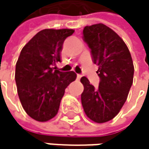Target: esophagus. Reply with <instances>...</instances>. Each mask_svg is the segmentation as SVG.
<instances>
[{"mask_svg":"<svg viewBox=\"0 0 149 149\" xmlns=\"http://www.w3.org/2000/svg\"><path fill=\"white\" fill-rule=\"evenodd\" d=\"M81 77H82V75H80V74H77V78L78 80H79V79H80Z\"/></svg>","mask_w":149,"mask_h":149,"instance_id":"obj_1","label":"esophagus"}]
</instances>
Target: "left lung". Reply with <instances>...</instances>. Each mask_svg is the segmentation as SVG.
Listing matches in <instances>:
<instances>
[{"label":"left lung","mask_w":149,"mask_h":149,"mask_svg":"<svg viewBox=\"0 0 149 149\" xmlns=\"http://www.w3.org/2000/svg\"><path fill=\"white\" fill-rule=\"evenodd\" d=\"M83 38L91 49L94 64L98 65L100 82L95 88L87 77H81V102L91 120L103 123L113 119L127 100L133 84V60L122 38L104 24L85 26Z\"/></svg>","instance_id":"8db88e82"}]
</instances>
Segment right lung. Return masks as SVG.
<instances>
[{"mask_svg": "<svg viewBox=\"0 0 149 149\" xmlns=\"http://www.w3.org/2000/svg\"><path fill=\"white\" fill-rule=\"evenodd\" d=\"M73 29H44L22 48L15 67L18 96L26 114L38 122L53 118L66 87L73 82L74 72L55 70L61 61L65 40Z\"/></svg>", "mask_w": 149, "mask_h": 149, "instance_id": "obj_1", "label": "right lung"}]
</instances>
